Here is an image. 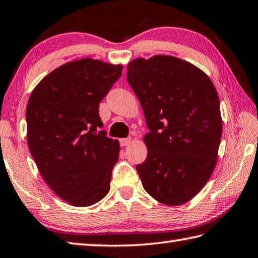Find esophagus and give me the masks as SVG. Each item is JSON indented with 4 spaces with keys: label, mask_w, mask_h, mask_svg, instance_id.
Instances as JSON below:
<instances>
[{
    "label": "esophagus",
    "mask_w": 258,
    "mask_h": 258,
    "mask_svg": "<svg viewBox=\"0 0 258 258\" xmlns=\"http://www.w3.org/2000/svg\"><path fill=\"white\" fill-rule=\"evenodd\" d=\"M131 142H133V139L131 138H122L120 139V145L122 146V147H125V146H129Z\"/></svg>",
    "instance_id": "34e87169"
}]
</instances>
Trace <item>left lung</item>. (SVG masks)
Returning a JSON list of instances; mask_svg holds the SVG:
<instances>
[{"label":"left lung","instance_id":"1","mask_svg":"<svg viewBox=\"0 0 258 258\" xmlns=\"http://www.w3.org/2000/svg\"><path fill=\"white\" fill-rule=\"evenodd\" d=\"M127 81L149 129L147 158L136 166L143 186L163 205H184L217 164L222 119L216 87L197 66L167 55L130 61Z\"/></svg>","mask_w":258,"mask_h":258}]
</instances>
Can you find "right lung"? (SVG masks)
Returning a JSON list of instances; mask_svg holds the SVG:
<instances>
[{
  "instance_id": "1",
  "label": "right lung",
  "mask_w": 258,
  "mask_h": 258,
  "mask_svg": "<svg viewBox=\"0 0 258 258\" xmlns=\"http://www.w3.org/2000/svg\"><path fill=\"white\" fill-rule=\"evenodd\" d=\"M121 74V65L83 58L53 70L29 98V150L42 178L71 206L90 207L110 189L120 145L96 133L103 125L99 103Z\"/></svg>"
}]
</instances>
